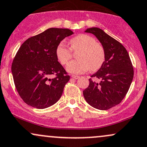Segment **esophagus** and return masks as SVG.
I'll return each mask as SVG.
<instances>
[{"mask_svg":"<svg viewBox=\"0 0 147 147\" xmlns=\"http://www.w3.org/2000/svg\"><path fill=\"white\" fill-rule=\"evenodd\" d=\"M71 78H73L76 79V80H77V79H78L80 77H79L78 76H74V75H73V76H71Z\"/></svg>","mask_w":147,"mask_h":147,"instance_id":"1","label":"esophagus"}]
</instances>
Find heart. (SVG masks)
<instances>
[{
    "instance_id": "1",
    "label": "heart",
    "mask_w": 147,
    "mask_h": 147,
    "mask_svg": "<svg viewBox=\"0 0 147 147\" xmlns=\"http://www.w3.org/2000/svg\"><path fill=\"white\" fill-rule=\"evenodd\" d=\"M71 49L61 42L56 49V56L61 65H65L72 57V50L76 53L78 60L67 65L66 69L72 74H80L88 69L91 71L99 69L105 60V51L102 45L96 42L92 36L80 34L70 40Z\"/></svg>"
}]
</instances>
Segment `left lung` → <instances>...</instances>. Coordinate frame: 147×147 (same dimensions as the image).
Masks as SVG:
<instances>
[{
	"label": "left lung",
	"mask_w": 147,
	"mask_h": 147,
	"mask_svg": "<svg viewBox=\"0 0 147 147\" xmlns=\"http://www.w3.org/2000/svg\"><path fill=\"white\" fill-rule=\"evenodd\" d=\"M84 32L94 34L105 51L102 65L91 76L100 79V82L89 79V87L83 91L84 99L97 109H109L120 104L128 92L134 78V67L125 47L102 29L91 27Z\"/></svg>",
	"instance_id": "left-lung-1"
}]
</instances>
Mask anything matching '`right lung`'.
I'll return each instance as SVG.
<instances>
[{
	"mask_svg": "<svg viewBox=\"0 0 147 147\" xmlns=\"http://www.w3.org/2000/svg\"><path fill=\"white\" fill-rule=\"evenodd\" d=\"M73 34L69 29L49 28L29 38L19 48L11 72L16 90L26 104L45 109L61 97L70 76L58 61L56 49ZM52 75L56 77L51 79Z\"/></svg>",
	"mask_w": 147,
	"mask_h": 147,
	"instance_id": "obj_1",
	"label": "right lung"
}]
</instances>
